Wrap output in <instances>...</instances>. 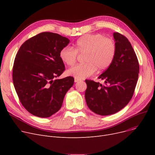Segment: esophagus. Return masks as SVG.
Returning a JSON list of instances; mask_svg holds the SVG:
<instances>
[{"mask_svg":"<svg viewBox=\"0 0 155 155\" xmlns=\"http://www.w3.org/2000/svg\"><path fill=\"white\" fill-rule=\"evenodd\" d=\"M80 80H81L80 79H78V78H75V79H74L75 82H79V81H80Z\"/></svg>","mask_w":155,"mask_h":155,"instance_id":"34e87169","label":"esophagus"}]
</instances>
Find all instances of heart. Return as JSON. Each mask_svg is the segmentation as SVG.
<instances>
[{
  "mask_svg": "<svg viewBox=\"0 0 155 155\" xmlns=\"http://www.w3.org/2000/svg\"><path fill=\"white\" fill-rule=\"evenodd\" d=\"M78 53L85 54L84 64L70 68L67 73L78 79L107 69L112 64L116 53V44L112 38L104 37L101 34H88L80 37L74 45L63 48L60 52L61 60L68 66H73L77 61Z\"/></svg>",
  "mask_w": 155,
  "mask_h": 155,
  "instance_id": "b5f03b06",
  "label": "heart"
}]
</instances>
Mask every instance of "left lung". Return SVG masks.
<instances>
[{"mask_svg":"<svg viewBox=\"0 0 155 155\" xmlns=\"http://www.w3.org/2000/svg\"><path fill=\"white\" fill-rule=\"evenodd\" d=\"M116 44L115 58L99 78L104 85L85 80V97L87 106L101 116L115 114L123 109L133 95L140 66L136 54L129 40L119 32H114Z\"/></svg>","mask_w":155,"mask_h":155,"instance_id":"obj_1","label":"left lung"}]
</instances>
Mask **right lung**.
I'll return each mask as SVG.
<instances>
[{
    "label": "right lung",
    "mask_w": 155,
    "mask_h": 155,
    "mask_svg": "<svg viewBox=\"0 0 155 155\" xmlns=\"http://www.w3.org/2000/svg\"><path fill=\"white\" fill-rule=\"evenodd\" d=\"M70 40L58 34L43 32L24 42L16 54L12 80L23 107L31 114L49 117L58 112L74 78L55 79L64 71L60 58Z\"/></svg>",
    "instance_id": "add662e5"
}]
</instances>
